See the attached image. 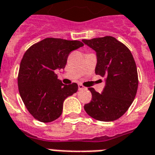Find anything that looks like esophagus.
Segmentation results:
<instances>
[{"label":"esophagus","mask_w":155,"mask_h":155,"mask_svg":"<svg viewBox=\"0 0 155 155\" xmlns=\"http://www.w3.org/2000/svg\"><path fill=\"white\" fill-rule=\"evenodd\" d=\"M78 88H79V90H84V89H87V88H85L84 86H83L82 84H79V85H78Z\"/></svg>","instance_id":"34e87169"}]
</instances>
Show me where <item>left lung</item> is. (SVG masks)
I'll list each match as a JSON object with an SVG mask.
<instances>
[{
    "mask_svg": "<svg viewBox=\"0 0 155 155\" xmlns=\"http://www.w3.org/2000/svg\"><path fill=\"white\" fill-rule=\"evenodd\" d=\"M83 42L96 51L95 73L106 77L101 93L93 88H88L92 99L84 105V110L99 121L118 120L132 105L137 91V70L133 54L113 36L83 40Z\"/></svg>",
    "mask_w": 155,
    "mask_h": 155,
    "instance_id": "left-lung-1",
    "label": "left lung"
}]
</instances>
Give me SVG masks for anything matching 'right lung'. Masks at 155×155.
I'll return each instance as SVG.
<instances>
[{
  "instance_id": "obj_1",
  "label": "right lung",
  "mask_w": 155,
  "mask_h": 155,
  "mask_svg": "<svg viewBox=\"0 0 155 155\" xmlns=\"http://www.w3.org/2000/svg\"><path fill=\"white\" fill-rule=\"evenodd\" d=\"M79 41L45 38L25 52L18 75V91L26 108L35 120L54 121L62 113L63 101L77 92L76 83L63 84L55 70L63 69L69 54L82 47Z\"/></svg>"
}]
</instances>
